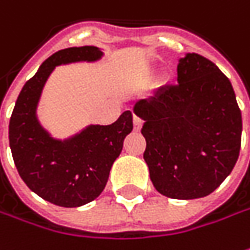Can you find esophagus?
Instances as JSON below:
<instances>
[{
    "label": "esophagus",
    "mask_w": 250,
    "mask_h": 250,
    "mask_svg": "<svg viewBox=\"0 0 250 250\" xmlns=\"http://www.w3.org/2000/svg\"><path fill=\"white\" fill-rule=\"evenodd\" d=\"M133 123H134V130H135V131H140V130H141L142 123H144V122H142L140 117L134 115V116H133Z\"/></svg>",
    "instance_id": "obj_1"
}]
</instances>
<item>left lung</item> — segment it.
Masks as SVG:
<instances>
[{
	"mask_svg": "<svg viewBox=\"0 0 250 250\" xmlns=\"http://www.w3.org/2000/svg\"><path fill=\"white\" fill-rule=\"evenodd\" d=\"M177 83L137 101L134 113L145 122L144 159L156 191L196 199L211 194L232 171L242 116L231 83L209 59L180 58Z\"/></svg>",
	"mask_w": 250,
	"mask_h": 250,
	"instance_id": "obj_1",
	"label": "left lung"
}]
</instances>
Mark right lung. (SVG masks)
I'll return each mask as SVG.
<instances>
[{"label":"right lung","instance_id":"1","mask_svg":"<svg viewBox=\"0 0 250 250\" xmlns=\"http://www.w3.org/2000/svg\"><path fill=\"white\" fill-rule=\"evenodd\" d=\"M102 55L98 47L84 45L49 56L23 85L9 122V146L19 176L33 192L62 208L83 206L101 195L125 135L133 130V113L125 110L112 125H90L58 140L39 122L37 106L56 66L95 62Z\"/></svg>","mask_w":250,"mask_h":250}]
</instances>
